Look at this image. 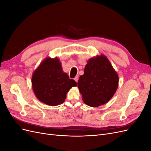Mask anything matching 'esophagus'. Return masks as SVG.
<instances>
[{"label":"esophagus","mask_w":151,"mask_h":151,"mask_svg":"<svg viewBox=\"0 0 151 151\" xmlns=\"http://www.w3.org/2000/svg\"><path fill=\"white\" fill-rule=\"evenodd\" d=\"M78 79H79V76H76V77H75V78H74V80L77 82V81H78Z\"/></svg>","instance_id":"34e87169"}]
</instances>
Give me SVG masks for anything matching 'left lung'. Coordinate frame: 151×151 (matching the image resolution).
<instances>
[{
    "label": "left lung",
    "instance_id": "obj_1",
    "mask_svg": "<svg viewBox=\"0 0 151 151\" xmlns=\"http://www.w3.org/2000/svg\"><path fill=\"white\" fill-rule=\"evenodd\" d=\"M118 76L106 56L101 55L89 59L77 86L83 100L91 107L108 102L118 86Z\"/></svg>",
    "mask_w": 151,
    "mask_h": 151
}]
</instances>
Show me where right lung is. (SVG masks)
Here are the masks:
<instances>
[{"label":"right lung","instance_id":"1","mask_svg":"<svg viewBox=\"0 0 151 151\" xmlns=\"http://www.w3.org/2000/svg\"><path fill=\"white\" fill-rule=\"evenodd\" d=\"M31 83L36 98L52 106L64 102L68 91L77 86L76 82L63 72L57 57H47L42 61L33 72Z\"/></svg>","mask_w":151,"mask_h":151}]
</instances>
